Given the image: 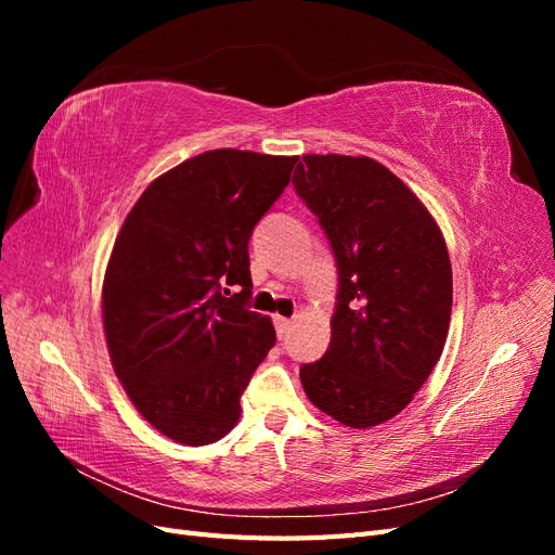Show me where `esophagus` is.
Instances as JSON below:
<instances>
[{
    "label": "esophagus",
    "instance_id": "esophagus-1",
    "mask_svg": "<svg viewBox=\"0 0 555 555\" xmlns=\"http://www.w3.org/2000/svg\"><path fill=\"white\" fill-rule=\"evenodd\" d=\"M273 322H275L278 338H280V340L287 338V333H289V328H292V319H287V317H273Z\"/></svg>",
    "mask_w": 555,
    "mask_h": 555
}]
</instances>
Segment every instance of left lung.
<instances>
[{"mask_svg": "<svg viewBox=\"0 0 555 555\" xmlns=\"http://www.w3.org/2000/svg\"><path fill=\"white\" fill-rule=\"evenodd\" d=\"M294 190L338 266L326 354L300 365L317 405L349 428L410 405L444 349L451 263L442 233L405 182L371 157L306 155Z\"/></svg>", "mask_w": 555, "mask_h": 555, "instance_id": "left-lung-1", "label": "left lung"}]
</instances>
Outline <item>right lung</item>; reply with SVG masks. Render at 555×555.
Returning a JSON list of instances; mask_svg holds the SVG:
<instances>
[{
    "mask_svg": "<svg viewBox=\"0 0 555 555\" xmlns=\"http://www.w3.org/2000/svg\"><path fill=\"white\" fill-rule=\"evenodd\" d=\"M296 164L208 150L150 182L117 233L102 294L111 361L133 408L180 444L236 426L275 345L271 319L249 310L247 243Z\"/></svg>",
    "mask_w": 555,
    "mask_h": 555,
    "instance_id": "1",
    "label": "right lung"
}]
</instances>
